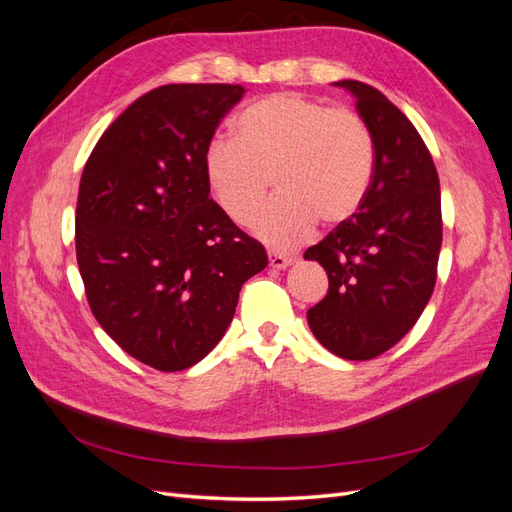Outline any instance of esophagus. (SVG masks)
Masks as SVG:
<instances>
[{
    "mask_svg": "<svg viewBox=\"0 0 512 512\" xmlns=\"http://www.w3.org/2000/svg\"><path fill=\"white\" fill-rule=\"evenodd\" d=\"M292 262H294L292 256H284L280 252H269V265L273 269H286L292 265Z\"/></svg>",
    "mask_w": 512,
    "mask_h": 512,
    "instance_id": "34e87169",
    "label": "esophagus"
}]
</instances>
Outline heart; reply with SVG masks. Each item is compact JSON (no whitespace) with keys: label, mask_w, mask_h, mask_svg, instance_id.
Here are the masks:
<instances>
[{"label":"heart","mask_w":512,"mask_h":512,"mask_svg":"<svg viewBox=\"0 0 512 512\" xmlns=\"http://www.w3.org/2000/svg\"><path fill=\"white\" fill-rule=\"evenodd\" d=\"M235 138H213L203 156L205 179L232 222L247 224L273 185L254 230L290 250L316 220L337 226L359 211L374 179V141L365 121L297 94L247 104L232 121Z\"/></svg>","instance_id":"1"}]
</instances>
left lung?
Listing matches in <instances>:
<instances>
[{"label":"left lung","instance_id":"1","mask_svg":"<svg viewBox=\"0 0 512 512\" xmlns=\"http://www.w3.org/2000/svg\"><path fill=\"white\" fill-rule=\"evenodd\" d=\"M356 98L374 141V179L350 220L305 252L329 275L307 312L318 342L348 361L393 348L423 314L442 245L440 179L410 119L376 87L337 81Z\"/></svg>","mask_w":512,"mask_h":512}]
</instances>
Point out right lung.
Listing matches in <instances>:
<instances>
[{"mask_svg":"<svg viewBox=\"0 0 512 512\" xmlns=\"http://www.w3.org/2000/svg\"><path fill=\"white\" fill-rule=\"evenodd\" d=\"M241 85H162L123 111L83 168L76 262L100 327L181 371L218 346L267 252L209 198L203 156Z\"/></svg>","mask_w":512,"mask_h":512,"instance_id":"obj_1","label":"right lung"}]
</instances>
